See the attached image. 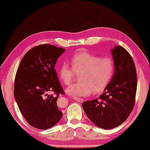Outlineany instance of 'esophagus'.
Segmentation results:
<instances>
[{
    "mask_svg": "<svg viewBox=\"0 0 150 150\" xmlns=\"http://www.w3.org/2000/svg\"><path fill=\"white\" fill-rule=\"evenodd\" d=\"M74 100H76V102H80V103H83L84 100L82 99V98H74Z\"/></svg>",
    "mask_w": 150,
    "mask_h": 150,
    "instance_id": "obj_1",
    "label": "esophagus"
}]
</instances>
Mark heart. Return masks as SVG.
<instances>
[{"mask_svg":"<svg viewBox=\"0 0 150 150\" xmlns=\"http://www.w3.org/2000/svg\"><path fill=\"white\" fill-rule=\"evenodd\" d=\"M72 68L66 62L59 69V76L65 85H69L75 74L79 76L80 83L71 85L67 93L74 97H87L92 92L101 93L111 81L115 72V63L109 57H101L92 53L81 51L71 59Z\"/></svg>","mask_w":150,"mask_h":150,"instance_id":"b5f03b06","label":"heart"}]
</instances>
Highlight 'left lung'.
<instances>
[{"instance_id": "obj_1", "label": "left lung", "mask_w": 150, "mask_h": 150, "mask_svg": "<svg viewBox=\"0 0 150 150\" xmlns=\"http://www.w3.org/2000/svg\"><path fill=\"white\" fill-rule=\"evenodd\" d=\"M115 72L103 93L82 104L88 118L103 129L117 127L127 120L134 105L137 87L136 67L130 54L122 46L110 50Z\"/></svg>"}]
</instances>
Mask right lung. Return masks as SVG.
Returning <instances> with one entry per match:
<instances>
[{"mask_svg":"<svg viewBox=\"0 0 150 150\" xmlns=\"http://www.w3.org/2000/svg\"><path fill=\"white\" fill-rule=\"evenodd\" d=\"M65 51L53 45H40L28 50L18 66L14 98L26 122L36 128H50L63 116L57 101L64 92L54 65ZM49 91L55 96L48 95Z\"/></svg>","mask_w":150,"mask_h":150,"instance_id":"1","label":"right lung"}]
</instances>
